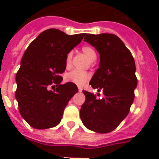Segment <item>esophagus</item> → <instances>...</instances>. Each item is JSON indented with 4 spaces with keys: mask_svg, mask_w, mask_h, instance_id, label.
<instances>
[{
    "mask_svg": "<svg viewBox=\"0 0 159 159\" xmlns=\"http://www.w3.org/2000/svg\"><path fill=\"white\" fill-rule=\"evenodd\" d=\"M78 90H79V92H81V91H82V87L78 85Z\"/></svg>",
    "mask_w": 159,
    "mask_h": 159,
    "instance_id": "esophagus-1",
    "label": "esophagus"
}]
</instances>
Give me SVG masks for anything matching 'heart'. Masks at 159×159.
<instances>
[{
	"instance_id": "obj_1",
	"label": "heart",
	"mask_w": 159,
	"mask_h": 159,
	"mask_svg": "<svg viewBox=\"0 0 159 159\" xmlns=\"http://www.w3.org/2000/svg\"><path fill=\"white\" fill-rule=\"evenodd\" d=\"M81 51L83 54L87 57L89 61L93 62L94 60L97 58V53L93 47L89 45H85L81 48ZM73 58V52L70 51L66 55V66L67 68H69L71 66V62H72ZM90 78V75L89 73L85 72V71L78 70H74L70 72L67 73L65 75V79L66 81L69 82L75 83L77 85H81L85 84L87 81Z\"/></svg>"
}]
</instances>
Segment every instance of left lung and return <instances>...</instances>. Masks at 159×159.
I'll use <instances>...</instances> for the list:
<instances>
[{
	"mask_svg": "<svg viewBox=\"0 0 159 159\" xmlns=\"http://www.w3.org/2000/svg\"><path fill=\"white\" fill-rule=\"evenodd\" d=\"M84 40L100 54L99 68L89 85L104 97L83 90L85 103L80 116L88 129L108 133L117 128L128 116L135 98L137 86L135 64L131 53L120 39L114 34H85Z\"/></svg>",
	"mask_w": 159,
	"mask_h": 159,
	"instance_id": "1",
	"label": "left lung"
}]
</instances>
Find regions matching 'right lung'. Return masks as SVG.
I'll return each mask as SVG.
<instances>
[{"mask_svg":"<svg viewBox=\"0 0 159 159\" xmlns=\"http://www.w3.org/2000/svg\"><path fill=\"white\" fill-rule=\"evenodd\" d=\"M85 33L68 35L51 28L30 43L16 75V98L21 116L31 127L47 129L60 123L70 100L78 93L72 82L61 85L67 54ZM52 89L51 90L50 89Z\"/></svg>","mask_w":159,"mask_h":159,"instance_id":"right-lung-1","label":"right lung"}]
</instances>
